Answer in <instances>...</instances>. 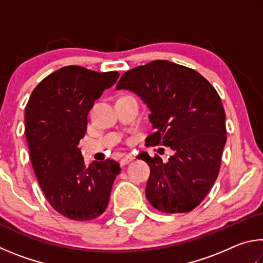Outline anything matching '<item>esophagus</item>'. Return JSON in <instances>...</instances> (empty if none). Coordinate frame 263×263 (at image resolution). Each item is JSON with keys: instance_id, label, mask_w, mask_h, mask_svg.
Listing matches in <instances>:
<instances>
[{"instance_id": "obj_1", "label": "esophagus", "mask_w": 263, "mask_h": 263, "mask_svg": "<svg viewBox=\"0 0 263 263\" xmlns=\"http://www.w3.org/2000/svg\"><path fill=\"white\" fill-rule=\"evenodd\" d=\"M133 159H135V157H133L132 154H127L121 160V164H122V166H125V164H127L128 162H131Z\"/></svg>"}]
</instances>
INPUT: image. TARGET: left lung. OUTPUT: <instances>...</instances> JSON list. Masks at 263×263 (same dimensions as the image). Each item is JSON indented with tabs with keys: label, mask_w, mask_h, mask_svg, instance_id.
<instances>
[{
	"label": "left lung",
	"mask_w": 263,
	"mask_h": 263,
	"mask_svg": "<svg viewBox=\"0 0 263 263\" xmlns=\"http://www.w3.org/2000/svg\"><path fill=\"white\" fill-rule=\"evenodd\" d=\"M135 92L147 105L154 132L147 145H163L174 154L139 158L151 169L146 197L159 211L189 212L201 203L218 176L226 144L220 97L196 70L155 60L123 75L116 87Z\"/></svg>",
	"instance_id": "1"
}]
</instances>
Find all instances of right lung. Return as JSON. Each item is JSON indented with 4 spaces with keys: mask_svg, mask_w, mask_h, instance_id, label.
<instances>
[{
    "mask_svg": "<svg viewBox=\"0 0 263 263\" xmlns=\"http://www.w3.org/2000/svg\"><path fill=\"white\" fill-rule=\"evenodd\" d=\"M118 78V72L67 66L44 79L26 104L25 136L35 177L51 206L69 219L102 215L121 172L111 159L87 166L78 147L86 135L88 112Z\"/></svg>",
    "mask_w": 263,
    "mask_h": 263,
    "instance_id": "add662e5",
    "label": "right lung"
}]
</instances>
